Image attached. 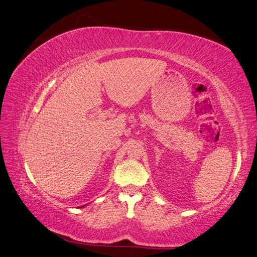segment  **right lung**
Here are the masks:
<instances>
[{"instance_id":"add662e5","label":"right lung","mask_w":257,"mask_h":257,"mask_svg":"<svg viewBox=\"0 0 257 257\" xmlns=\"http://www.w3.org/2000/svg\"><path fill=\"white\" fill-rule=\"evenodd\" d=\"M84 207H85V206H82V208H84Z\"/></svg>"}]
</instances>
